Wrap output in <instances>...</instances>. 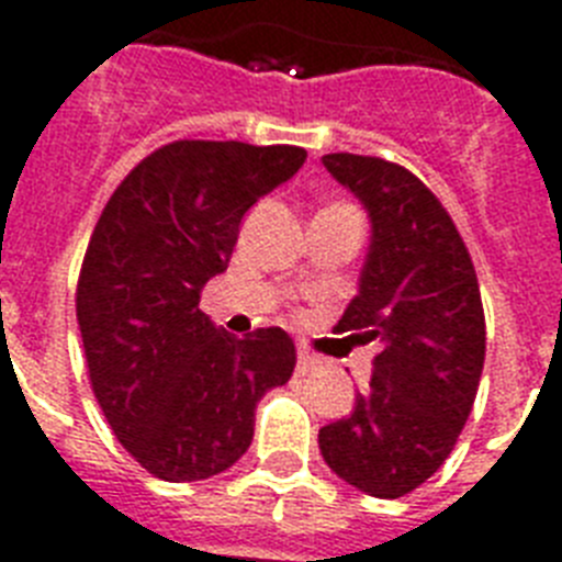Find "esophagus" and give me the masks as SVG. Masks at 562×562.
<instances>
[{"label":"esophagus","instance_id":"obj_1","mask_svg":"<svg viewBox=\"0 0 562 562\" xmlns=\"http://www.w3.org/2000/svg\"><path fill=\"white\" fill-rule=\"evenodd\" d=\"M317 368H321V359H317V356H312V352L300 350V356H297V373L300 375H308V373H315Z\"/></svg>","mask_w":562,"mask_h":562}]
</instances>
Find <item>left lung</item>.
Instances as JSON below:
<instances>
[{
	"mask_svg": "<svg viewBox=\"0 0 562 562\" xmlns=\"http://www.w3.org/2000/svg\"><path fill=\"white\" fill-rule=\"evenodd\" d=\"M324 166L370 218L359 294L335 329L382 352L356 408L317 443L338 479L400 498L443 467L470 417L487 344L479 280L449 212L408 169L359 154Z\"/></svg>",
	"mask_w": 562,
	"mask_h": 562,
	"instance_id": "1",
	"label": "left lung"
}]
</instances>
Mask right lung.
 Segmentation results:
<instances>
[{
	"instance_id": "obj_1",
	"label": "right lung",
	"mask_w": 562,
	"mask_h": 562,
	"mask_svg": "<svg viewBox=\"0 0 562 562\" xmlns=\"http://www.w3.org/2000/svg\"><path fill=\"white\" fill-rule=\"evenodd\" d=\"M303 162L297 145H162L92 229L75 294L92 391L119 443L157 479L229 470L254 440L259 400L294 373L280 326L233 338L198 303L227 271L245 212Z\"/></svg>"
}]
</instances>
